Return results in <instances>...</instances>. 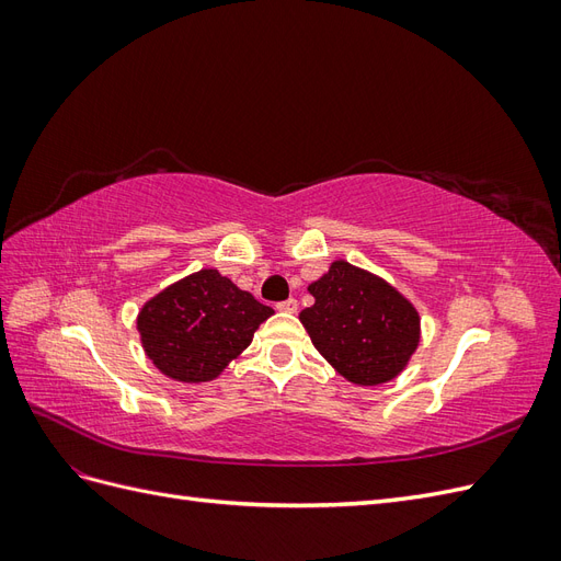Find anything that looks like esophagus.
Instances as JSON below:
<instances>
[{
	"label": "esophagus",
	"mask_w": 561,
	"mask_h": 561,
	"mask_svg": "<svg viewBox=\"0 0 561 561\" xmlns=\"http://www.w3.org/2000/svg\"><path fill=\"white\" fill-rule=\"evenodd\" d=\"M297 307H299V304H297V299H295V297H290V299H285V301H278V304H276V309H278V311H285V313H295V311H297Z\"/></svg>",
	"instance_id": "34e87169"
}]
</instances>
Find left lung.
<instances>
[{"instance_id":"left-lung-1","label":"left lung","mask_w":561,"mask_h":561,"mask_svg":"<svg viewBox=\"0 0 561 561\" xmlns=\"http://www.w3.org/2000/svg\"><path fill=\"white\" fill-rule=\"evenodd\" d=\"M309 293L316 304L299 320L339 375L360 386L400 375L419 344V313L396 287L348 262H334Z\"/></svg>"}]
</instances>
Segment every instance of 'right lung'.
<instances>
[{
    "label": "right lung",
    "instance_id": "1",
    "mask_svg": "<svg viewBox=\"0 0 561 561\" xmlns=\"http://www.w3.org/2000/svg\"><path fill=\"white\" fill-rule=\"evenodd\" d=\"M271 313L274 309L215 268H203L149 299L138 330L149 360L163 375L198 383L215 379Z\"/></svg>",
    "mask_w": 561,
    "mask_h": 561
}]
</instances>
